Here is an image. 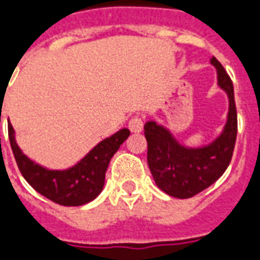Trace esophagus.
Returning a JSON list of instances; mask_svg holds the SVG:
<instances>
[{"label":"esophagus","mask_w":260,"mask_h":260,"mask_svg":"<svg viewBox=\"0 0 260 260\" xmlns=\"http://www.w3.org/2000/svg\"><path fill=\"white\" fill-rule=\"evenodd\" d=\"M128 126L132 132H142L143 129V119H142L141 115H135L129 119L128 122Z\"/></svg>","instance_id":"obj_1"}]
</instances>
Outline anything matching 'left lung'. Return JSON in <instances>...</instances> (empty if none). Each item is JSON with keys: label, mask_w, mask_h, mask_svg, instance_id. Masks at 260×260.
Instances as JSON below:
<instances>
[{"label": "left lung", "mask_w": 260, "mask_h": 260, "mask_svg": "<svg viewBox=\"0 0 260 260\" xmlns=\"http://www.w3.org/2000/svg\"><path fill=\"white\" fill-rule=\"evenodd\" d=\"M218 86L229 94L230 108L221 135L205 147L189 149L175 141L169 131L154 121L145 124L147 164L156 185L167 195L186 199L214 184L229 167L237 139L234 86L223 65L213 57Z\"/></svg>", "instance_id": "8db88e82"}]
</instances>
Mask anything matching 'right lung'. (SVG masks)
I'll return each instance as SVG.
<instances>
[{"label": "right lung", "mask_w": 260, "mask_h": 260, "mask_svg": "<svg viewBox=\"0 0 260 260\" xmlns=\"http://www.w3.org/2000/svg\"><path fill=\"white\" fill-rule=\"evenodd\" d=\"M129 134L126 128L118 131L93 147L72 169L58 171L44 169L26 157L15 142L12 125L8 126L11 147L23 178L39 193L61 206L85 205L103 191L108 163Z\"/></svg>", "instance_id": "1"}]
</instances>
